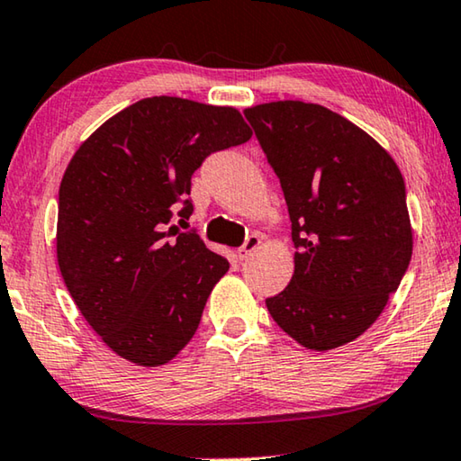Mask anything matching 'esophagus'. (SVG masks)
I'll return each mask as SVG.
<instances>
[{"instance_id":"34e87169","label":"esophagus","mask_w":461,"mask_h":461,"mask_svg":"<svg viewBox=\"0 0 461 461\" xmlns=\"http://www.w3.org/2000/svg\"><path fill=\"white\" fill-rule=\"evenodd\" d=\"M260 244H262V240H260L258 233H252V236H248L244 246L238 248V258H240V260H246L248 257H250L252 252L258 250Z\"/></svg>"}]
</instances>
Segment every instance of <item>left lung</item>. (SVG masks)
<instances>
[{"instance_id":"obj_1","label":"left lung","mask_w":461,"mask_h":461,"mask_svg":"<svg viewBox=\"0 0 461 461\" xmlns=\"http://www.w3.org/2000/svg\"><path fill=\"white\" fill-rule=\"evenodd\" d=\"M279 176L295 270L267 299L276 324L312 350L361 336L412 257L406 186L392 156L345 116L279 100L244 111Z\"/></svg>"}]
</instances>
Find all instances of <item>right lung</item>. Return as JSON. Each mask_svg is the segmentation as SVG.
Wrapping results in <instances>:
<instances>
[{
    "instance_id": "right-lung-1",
    "label": "right lung",
    "mask_w": 461,
    "mask_h": 461,
    "mask_svg": "<svg viewBox=\"0 0 461 461\" xmlns=\"http://www.w3.org/2000/svg\"><path fill=\"white\" fill-rule=\"evenodd\" d=\"M252 137L231 106L153 96L114 114L73 153L59 186L57 262L73 302L131 363L172 361L199 328L230 262L185 223L191 178L213 151Z\"/></svg>"
}]
</instances>
